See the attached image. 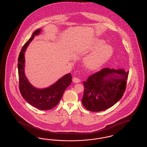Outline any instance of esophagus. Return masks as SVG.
<instances>
[{
  "label": "esophagus",
  "mask_w": 147,
  "mask_h": 147,
  "mask_svg": "<svg viewBox=\"0 0 147 147\" xmlns=\"http://www.w3.org/2000/svg\"><path fill=\"white\" fill-rule=\"evenodd\" d=\"M73 82L74 83H80V80L79 78H77V77H74L73 78Z\"/></svg>",
  "instance_id": "esophagus-1"
}]
</instances>
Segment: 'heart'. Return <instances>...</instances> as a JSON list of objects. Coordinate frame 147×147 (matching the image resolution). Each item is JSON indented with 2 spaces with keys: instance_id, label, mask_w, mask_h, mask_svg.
<instances>
[{
  "instance_id": "b5f03b06",
  "label": "heart",
  "mask_w": 147,
  "mask_h": 147,
  "mask_svg": "<svg viewBox=\"0 0 147 147\" xmlns=\"http://www.w3.org/2000/svg\"><path fill=\"white\" fill-rule=\"evenodd\" d=\"M105 44V41L102 40H96L92 43L91 49L94 53L85 60V64L89 69H97L112 55L113 51L112 47Z\"/></svg>"
}]
</instances>
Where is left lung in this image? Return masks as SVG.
<instances>
[{"instance_id": "8db88e82", "label": "left lung", "mask_w": 147, "mask_h": 147, "mask_svg": "<svg viewBox=\"0 0 147 147\" xmlns=\"http://www.w3.org/2000/svg\"><path fill=\"white\" fill-rule=\"evenodd\" d=\"M129 72L123 69L104 68L83 82L82 104L92 112L104 111L122 98L126 90Z\"/></svg>"}]
</instances>
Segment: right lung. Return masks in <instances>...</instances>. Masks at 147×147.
Returning <instances> with one entry per match:
<instances>
[{
  "label": "right lung",
  "mask_w": 147,
  "mask_h": 147,
  "mask_svg": "<svg viewBox=\"0 0 147 147\" xmlns=\"http://www.w3.org/2000/svg\"><path fill=\"white\" fill-rule=\"evenodd\" d=\"M41 29L35 31L21 49L18 58V74L19 90L23 98L32 106L41 110H49L57 105L63 96L67 88L71 83V74L69 73L59 79L56 83L47 88L36 89L28 82L25 75L24 53L29 43L35 35H38Z\"/></svg>",
  "instance_id": "obj_1"
}]
</instances>
